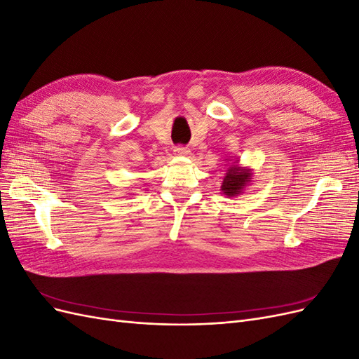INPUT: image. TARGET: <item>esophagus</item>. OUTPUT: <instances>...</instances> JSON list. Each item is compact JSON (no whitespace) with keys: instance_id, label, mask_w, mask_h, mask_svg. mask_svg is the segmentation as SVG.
<instances>
[{"instance_id":"34e87169","label":"esophagus","mask_w":359,"mask_h":359,"mask_svg":"<svg viewBox=\"0 0 359 359\" xmlns=\"http://www.w3.org/2000/svg\"><path fill=\"white\" fill-rule=\"evenodd\" d=\"M175 154L180 157H189L190 156V149L187 147H177L175 148Z\"/></svg>"}]
</instances>
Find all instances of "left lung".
Instances as JSON below:
<instances>
[{
  "instance_id": "obj_1",
  "label": "left lung",
  "mask_w": 359,
  "mask_h": 359,
  "mask_svg": "<svg viewBox=\"0 0 359 359\" xmlns=\"http://www.w3.org/2000/svg\"><path fill=\"white\" fill-rule=\"evenodd\" d=\"M232 159L234 160L233 162L231 158H226L229 163L224 165L226 170H224V177H223L222 189H220L227 198H235L238 194H241L244 189L253 180V169L241 166L240 160L238 158Z\"/></svg>"
}]
</instances>
